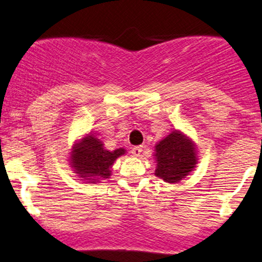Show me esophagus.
<instances>
[{
    "instance_id": "34e87169",
    "label": "esophagus",
    "mask_w": 262,
    "mask_h": 262,
    "mask_svg": "<svg viewBox=\"0 0 262 262\" xmlns=\"http://www.w3.org/2000/svg\"><path fill=\"white\" fill-rule=\"evenodd\" d=\"M142 146H134L133 148H132V154H133L134 156H137V157H139V156L141 155V152H142Z\"/></svg>"
}]
</instances>
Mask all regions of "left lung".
I'll list each match as a JSON object with an SVG mask.
<instances>
[{
    "label": "left lung",
    "mask_w": 262,
    "mask_h": 262,
    "mask_svg": "<svg viewBox=\"0 0 262 262\" xmlns=\"http://www.w3.org/2000/svg\"><path fill=\"white\" fill-rule=\"evenodd\" d=\"M156 177L178 184L196 168L198 156L194 142L183 132H171L155 146Z\"/></svg>",
    "instance_id": "left-lung-1"
}]
</instances>
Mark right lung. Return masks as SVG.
I'll return each mask as SVG.
<instances>
[{"mask_svg":"<svg viewBox=\"0 0 262 262\" xmlns=\"http://www.w3.org/2000/svg\"><path fill=\"white\" fill-rule=\"evenodd\" d=\"M124 148L108 151L97 135L89 133L76 141L70 152V164L75 174L88 184H97L111 177V168Z\"/></svg>","mask_w":262,"mask_h":262,"instance_id":"right-lung-1","label":"right lung"}]
</instances>
